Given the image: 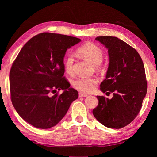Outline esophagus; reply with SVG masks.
Listing matches in <instances>:
<instances>
[{"label":"esophagus","instance_id":"esophagus-1","mask_svg":"<svg viewBox=\"0 0 157 157\" xmlns=\"http://www.w3.org/2000/svg\"><path fill=\"white\" fill-rule=\"evenodd\" d=\"M79 97H86V96H88V94H84V93H82V92H79Z\"/></svg>","mask_w":157,"mask_h":157}]
</instances>
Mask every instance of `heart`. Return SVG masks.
Listing matches in <instances>:
<instances>
[{
	"label": "heart",
	"instance_id": "heart-1",
	"mask_svg": "<svg viewBox=\"0 0 157 157\" xmlns=\"http://www.w3.org/2000/svg\"><path fill=\"white\" fill-rule=\"evenodd\" d=\"M78 52L83 58L92 63L94 65H98L101 63L103 59L102 49L97 44L92 42H87L78 48ZM74 58L72 54H67L64 61V67L65 71L68 73L73 71ZM98 78H78L72 82V86L78 90L84 92L90 93L95 90L96 86L98 84Z\"/></svg>",
	"mask_w": 157,
	"mask_h": 157
}]
</instances>
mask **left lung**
<instances>
[{"mask_svg": "<svg viewBox=\"0 0 157 157\" xmlns=\"http://www.w3.org/2000/svg\"><path fill=\"white\" fill-rule=\"evenodd\" d=\"M95 40L105 46L109 56L101 90L113 92V96L111 99L96 96L98 105L93 109V115L107 128H122L138 115L147 92L144 66L136 50L118 38L98 36Z\"/></svg>", "mask_w": 157, "mask_h": 157, "instance_id": "1", "label": "left lung"}]
</instances>
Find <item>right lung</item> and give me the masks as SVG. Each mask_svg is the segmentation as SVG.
Returning <instances> with one entry per match:
<instances>
[{
	"label": "right lung",
	"instance_id": "obj_1",
	"mask_svg": "<svg viewBox=\"0 0 157 157\" xmlns=\"http://www.w3.org/2000/svg\"><path fill=\"white\" fill-rule=\"evenodd\" d=\"M79 38L44 32L23 46L9 73L12 104L21 117L35 128L48 129L64 117L78 92L63 77L67 50ZM63 89L61 95L56 93Z\"/></svg>",
	"mask_w": 157,
	"mask_h": 157
}]
</instances>
